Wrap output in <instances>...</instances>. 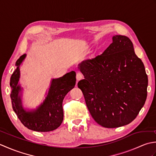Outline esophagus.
<instances>
[{"label": "esophagus", "instance_id": "esophagus-1", "mask_svg": "<svg viewBox=\"0 0 156 156\" xmlns=\"http://www.w3.org/2000/svg\"><path fill=\"white\" fill-rule=\"evenodd\" d=\"M82 78H83V75H82L81 73L78 72L77 74H76V80H80Z\"/></svg>", "mask_w": 156, "mask_h": 156}]
</instances>
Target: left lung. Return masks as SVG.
<instances>
[{"label": "left lung", "mask_w": 156, "mask_h": 156, "mask_svg": "<svg viewBox=\"0 0 156 156\" xmlns=\"http://www.w3.org/2000/svg\"><path fill=\"white\" fill-rule=\"evenodd\" d=\"M84 79L78 87L92 118L107 128L130 123L147 98V76L126 36L115 35L101 55L78 65Z\"/></svg>", "instance_id": "8db88e82"}]
</instances>
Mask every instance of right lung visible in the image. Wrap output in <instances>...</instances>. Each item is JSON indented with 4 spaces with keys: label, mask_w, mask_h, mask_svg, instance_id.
<instances>
[{
    "label": "right lung",
    "mask_w": 156,
    "mask_h": 156,
    "mask_svg": "<svg viewBox=\"0 0 156 156\" xmlns=\"http://www.w3.org/2000/svg\"><path fill=\"white\" fill-rule=\"evenodd\" d=\"M26 55H21L16 62L17 68L13 72L10 80L12 91L11 97L13 110L25 127L39 132L51 131L59 127L64 119L62 102L65 96L74 88L76 84V72L72 71L64 76L53 79L48 94L44 102L36 110L26 111L21 105L19 92L21 90L18 85L19 66Z\"/></svg>",
    "instance_id": "obj_1"
}]
</instances>
